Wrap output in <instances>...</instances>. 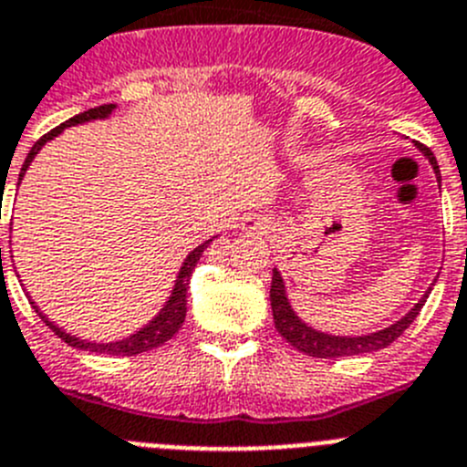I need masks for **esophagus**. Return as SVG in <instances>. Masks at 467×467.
<instances>
[{"mask_svg": "<svg viewBox=\"0 0 467 467\" xmlns=\"http://www.w3.org/2000/svg\"><path fill=\"white\" fill-rule=\"evenodd\" d=\"M242 228L249 230V233H258L260 223H258V221H251V218H246V221H244V223H242Z\"/></svg>", "mask_w": 467, "mask_h": 467, "instance_id": "obj_1", "label": "esophagus"}]
</instances>
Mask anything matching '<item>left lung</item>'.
I'll list each match as a JSON object with an SVG mask.
<instances>
[{"label":"left lung","mask_w":467,"mask_h":467,"mask_svg":"<svg viewBox=\"0 0 467 467\" xmlns=\"http://www.w3.org/2000/svg\"><path fill=\"white\" fill-rule=\"evenodd\" d=\"M417 149L421 150L423 155L428 158V162L435 170V176H438L440 182V167L438 161H435V155L428 146L417 144ZM432 291V288H428ZM428 293L421 297V300L414 305L410 314L396 321L393 326L384 327L379 333L372 335H360V337H337V335H326L321 330H314V327L306 326L305 321L296 317V312L291 309V302L285 297L284 291V279H281L279 272H272V285H270V302H272V317H275V326L279 330L281 337L285 342L296 347L297 351L306 356H317V358H342V356H360V354H372V351H379V348H386L390 342H396L402 333H405L407 327L411 326V321L419 317L421 312L423 302H426Z\"/></svg>","instance_id":"8db88e82"}]
</instances>
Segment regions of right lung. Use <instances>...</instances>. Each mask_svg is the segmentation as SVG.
<instances>
[{
    "label": "right lung",
    "mask_w": 467,
    "mask_h": 467,
    "mask_svg": "<svg viewBox=\"0 0 467 467\" xmlns=\"http://www.w3.org/2000/svg\"><path fill=\"white\" fill-rule=\"evenodd\" d=\"M113 111V104H102V107H95V109H88V111L78 113V116H74V119H69L67 123L57 125V128L50 130L48 134H44L39 141H36L35 146H32V150L27 153V158H25V165L23 170H20V179L25 176V171H27L29 162H32V158H35L36 153H39L41 146L46 144V141H50L53 137H57V134L62 132L65 128H69V125H78V123H86V120H95V119H107L109 113ZM212 242V239H209ZM209 242L200 244L197 249H192L191 254H188L186 263H183L182 272H179V276H176V285L174 291H171V297L167 300V305L162 306V312L158 314V317L153 318V321L149 323V326H144L140 330V333L130 335V337L120 339V342H109V344H98V342H88V339H78L74 337V335L65 333V330H60V327L56 326L53 321H48V318L44 317V314L39 312V306L35 305L36 314H39L41 318H44L46 326L53 330V333L57 335L60 339H65L69 347H77L81 348V351H95V354H109V356H137V354H144V351H150V348H158L162 347V344L167 342V339L174 337L176 333H179V327L183 326V318H186V293H188V281H191V275L192 270H195V265L200 263V255H202V251L207 249Z\"/></svg>",
    "instance_id": "obj_1"
}]
</instances>
